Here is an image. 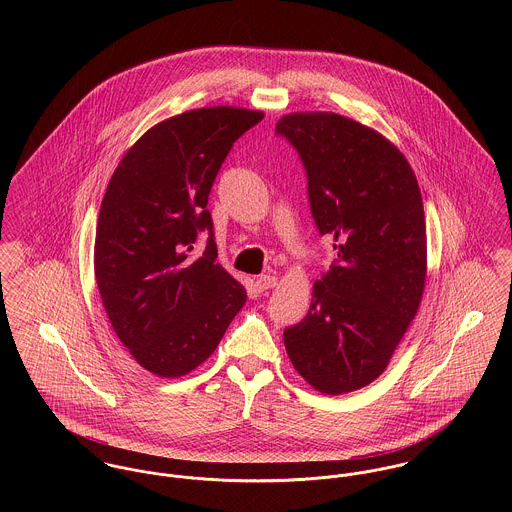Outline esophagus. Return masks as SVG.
I'll return each instance as SVG.
<instances>
[{
    "label": "esophagus",
    "mask_w": 512,
    "mask_h": 512,
    "mask_svg": "<svg viewBox=\"0 0 512 512\" xmlns=\"http://www.w3.org/2000/svg\"><path fill=\"white\" fill-rule=\"evenodd\" d=\"M276 284H278V278H276V276H270V274H264V276H258V278H256V288H258L260 292L272 290V288H276Z\"/></svg>",
    "instance_id": "obj_1"
}]
</instances>
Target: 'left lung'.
I'll return each mask as SVG.
<instances>
[{
  "mask_svg": "<svg viewBox=\"0 0 512 512\" xmlns=\"http://www.w3.org/2000/svg\"><path fill=\"white\" fill-rule=\"evenodd\" d=\"M297 151L311 217L335 240L307 315L284 331L295 370L323 394L353 392L388 365L426 282V220L406 157L339 114H290L276 124Z\"/></svg>",
  "mask_w": 512,
  "mask_h": 512,
  "instance_id": "8db88e82",
  "label": "left lung"
}]
</instances>
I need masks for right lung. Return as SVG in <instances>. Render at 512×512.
<instances>
[{
	"mask_svg": "<svg viewBox=\"0 0 512 512\" xmlns=\"http://www.w3.org/2000/svg\"><path fill=\"white\" fill-rule=\"evenodd\" d=\"M262 118L230 106L173 116L136 142L108 183L96 224V284L118 339L157 376L205 363L246 301L217 264L207 203L228 151ZM199 231L210 238L195 259Z\"/></svg>",
	"mask_w": 512,
	"mask_h": 512,
	"instance_id": "right-lung-1",
	"label": "right lung"
}]
</instances>
